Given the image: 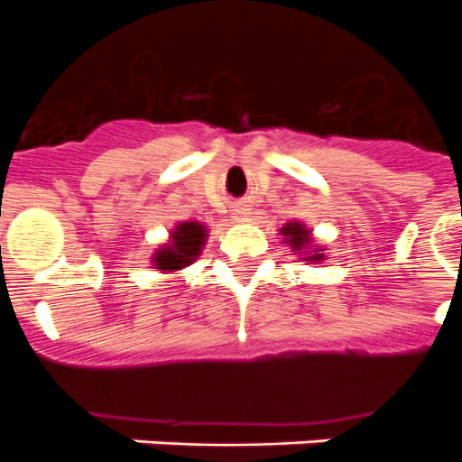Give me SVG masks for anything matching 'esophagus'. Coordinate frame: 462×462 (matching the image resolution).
<instances>
[{
    "label": "esophagus",
    "instance_id": "esophagus-1",
    "mask_svg": "<svg viewBox=\"0 0 462 462\" xmlns=\"http://www.w3.org/2000/svg\"><path fill=\"white\" fill-rule=\"evenodd\" d=\"M245 215H247V212H243V210H240V212H238V217H245Z\"/></svg>",
    "mask_w": 462,
    "mask_h": 462
}]
</instances>
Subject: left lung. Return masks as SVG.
Masks as SVG:
<instances>
[{"instance_id":"1","label":"left lung","mask_w":462,"mask_h":462,"mask_svg":"<svg viewBox=\"0 0 462 462\" xmlns=\"http://www.w3.org/2000/svg\"><path fill=\"white\" fill-rule=\"evenodd\" d=\"M282 236H287V240L284 243H289L293 247V250H300V247H305V245L310 243V231H305V226H300V224H287V226L282 228ZM321 259V250H317V254L310 256V261H319Z\"/></svg>"}]
</instances>
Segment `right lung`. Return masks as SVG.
Here are the masks:
<instances>
[{
    "label": "right lung",
    "instance_id": "1",
    "mask_svg": "<svg viewBox=\"0 0 462 462\" xmlns=\"http://www.w3.org/2000/svg\"><path fill=\"white\" fill-rule=\"evenodd\" d=\"M171 238H173V243L164 245L154 254V266L162 268V271H178V268H185L187 263H191L201 252L206 228L199 222L178 224Z\"/></svg>",
    "mask_w": 462,
    "mask_h": 462
}]
</instances>
